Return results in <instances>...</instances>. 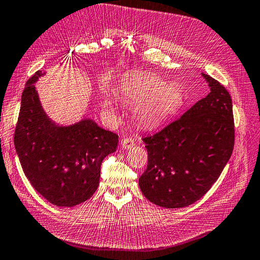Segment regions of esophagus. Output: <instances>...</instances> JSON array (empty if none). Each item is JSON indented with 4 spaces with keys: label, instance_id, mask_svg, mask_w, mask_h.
<instances>
[{
    "label": "esophagus",
    "instance_id": "34e87169",
    "mask_svg": "<svg viewBox=\"0 0 260 260\" xmlns=\"http://www.w3.org/2000/svg\"><path fill=\"white\" fill-rule=\"evenodd\" d=\"M133 145H135V140H133L132 138H124L121 141V146L124 149H129V148L133 147Z\"/></svg>",
    "mask_w": 260,
    "mask_h": 260
}]
</instances>
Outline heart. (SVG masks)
Listing matches in <instances>:
<instances>
[{
  "instance_id": "obj_1",
  "label": "heart",
  "mask_w": 260,
  "mask_h": 260,
  "mask_svg": "<svg viewBox=\"0 0 260 260\" xmlns=\"http://www.w3.org/2000/svg\"><path fill=\"white\" fill-rule=\"evenodd\" d=\"M118 96L132 106L133 120L143 128H156L167 122L184 103L180 86L154 75H135L124 79L118 86ZM104 107L114 111L109 100L105 101Z\"/></svg>"
}]
</instances>
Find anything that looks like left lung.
Returning a JSON list of instances; mask_svg holds the SVG:
<instances>
[{"label": "left lung", "mask_w": 260, "mask_h": 260, "mask_svg": "<svg viewBox=\"0 0 260 260\" xmlns=\"http://www.w3.org/2000/svg\"><path fill=\"white\" fill-rule=\"evenodd\" d=\"M210 92L154 136L143 138L147 168L139 179L145 198L165 208L191 205L205 195L226 165L234 146L229 92L202 74Z\"/></svg>", "instance_id": "1"}]
</instances>
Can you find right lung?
<instances>
[{"mask_svg":"<svg viewBox=\"0 0 260 260\" xmlns=\"http://www.w3.org/2000/svg\"><path fill=\"white\" fill-rule=\"evenodd\" d=\"M22 91L14 144L30 184L53 205L73 207L89 200L100 183L101 164L116 151L118 136L91 119L58 125L45 114L35 82Z\"/></svg>","mask_w":260,"mask_h":260,"instance_id":"1","label":"right lung"}]
</instances>
